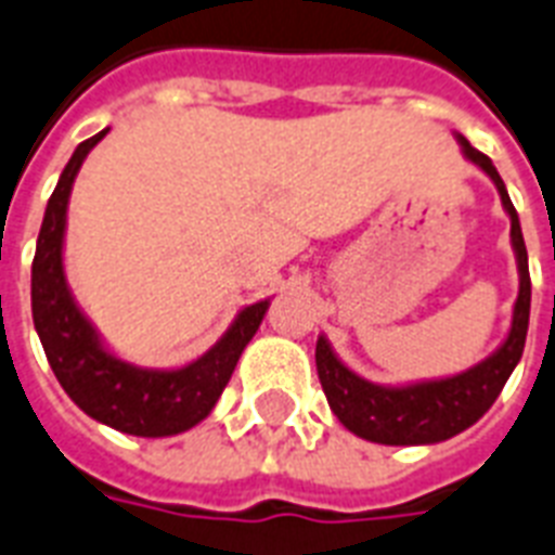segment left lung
<instances>
[{"label": "left lung", "mask_w": 555, "mask_h": 555, "mask_svg": "<svg viewBox=\"0 0 555 555\" xmlns=\"http://www.w3.org/2000/svg\"><path fill=\"white\" fill-rule=\"evenodd\" d=\"M466 160L483 169L501 195V204L509 216V242L516 250L518 264V299L513 305V325L507 337L487 360L473 369L440 379H421L405 386H379L348 369L325 337L317 339V374L322 391L328 397L331 412L357 438L386 447H423L440 443L461 435L487 414L513 369L525 354L527 325H530V268L518 212L501 181L492 160L478 152L464 134H455Z\"/></svg>", "instance_id": "obj_1"}]
</instances>
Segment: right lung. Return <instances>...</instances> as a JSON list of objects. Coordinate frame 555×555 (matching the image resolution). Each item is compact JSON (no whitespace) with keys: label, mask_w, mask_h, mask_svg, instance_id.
<instances>
[{"label":"right lung","mask_w":555,"mask_h":555,"mask_svg":"<svg viewBox=\"0 0 555 555\" xmlns=\"http://www.w3.org/2000/svg\"><path fill=\"white\" fill-rule=\"evenodd\" d=\"M106 132L108 129H103L74 150L48 198L30 268L34 328L60 386L89 417L134 438H169L198 426L212 412L233 377L238 357L259 331L270 299L242 308L224 337L181 369H143L108 351L98 328L74 302L63 268L65 218L74 178Z\"/></svg>","instance_id":"add662e5"}]
</instances>
